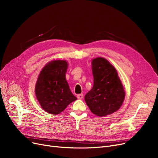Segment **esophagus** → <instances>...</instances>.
Here are the masks:
<instances>
[{
	"label": "esophagus",
	"mask_w": 158,
	"mask_h": 158,
	"mask_svg": "<svg viewBox=\"0 0 158 158\" xmlns=\"http://www.w3.org/2000/svg\"><path fill=\"white\" fill-rule=\"evenodd\" d=\"M83 97H84V95H83L82 94H78L77 95V98L79 99H82L83 98Z\"/></svg>",
	"instance_id": "34e87169"
}]
</instances>
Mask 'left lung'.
<instances>
[{"mask_svg": "<svg viewBox=\"0 0 158 158\" xmlns=\"http://www.w3.org/2000/svg\"><path fill=\"white\" fill-rule=\"evenodd\" d=\"M94 85L85 95L90 111L98 117H106L121 107L125 97L123 85L115 68L102 57L92 61Z\"/></svg>", "mask_w": 158, "mask_h": 158, "instance_id": "left-lung-1", "label": "left lung"}]
</instances>
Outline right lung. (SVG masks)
<instances>
[{
	"label": "right lung",
	"mask_w": 158,
	"mask_h": 158,
	"mask_svg": "<svg viewBox=\"0 0 158 158\" xmlns=\"http://www.w3.org/2000/svg\"><path fill=\"white\" fill-rule=\"evenodd\" d=\"M67 69L66 60H52L38 76L35 88L36 98L43 109L50 114H59L77 99L66 80Z\"/></svg>",
	"instance_id": "obj_1"
}]
</instances>
